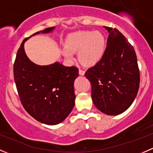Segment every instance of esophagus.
Wrapping results in <instances>:
<instances>
[{"label": "esophagus", "mask_w": 153, "mask_h": 153, "mask_svg": "<svg viewBox=\"0 0 153 153\" xmlns=\"http://www.w3.org/2000/svg\"><path fill=\"white\" fill-rule=\"evenodd\" d=\"M79 74L81 75H84V74H85V71L83 70V69H79Z\"/></svg>", "instance_id": "1"}]
</instances>
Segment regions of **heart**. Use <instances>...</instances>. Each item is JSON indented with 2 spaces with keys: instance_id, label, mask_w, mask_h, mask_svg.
<instances>
[{
  "instance_id": "obj_1",
  "label": "heart",
  "mask_w": 153,
  "mask_h": 153,
  "mask_svg": "<svg viewBox=\"0 0 153 153\" xmlns=\"http://www.w3.org/2000/svg\"><path fill=\"white\" fill-rule=\"evenodd\" d=\"M105 51V38L99 32L79 31L71 34L61 49L63 55L69 61L75 58L74 52H78L79 61L87 67L98 64Z\"/></svg>"
}]
</instances>
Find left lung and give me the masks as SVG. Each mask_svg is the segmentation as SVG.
Wrapping results in <instances>:
<instances>
[{"instance_id": "left-lung-1", "label": "left lung", "mask_w": 153, "mask_h": 153, "mask_svg": "<svg viewBox=\"0 0 153 153\" xmlns=\"http://www.w3.org/2000/svg\"><path fill=\"white\" fill-rule=\"evenodd\" d=\"M104 28L109 32L106 50L85 76L92 85V101L97 109L106 115H117L135 100L140 73L133 47L117 29Z\"/></svg>"}]
</instances>
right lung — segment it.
Segmentation results:
<instances>
[{
  "instance_id": "add662e5",
  "label": "right lung",
  "mask_w": 153,
  "mask_h": 153,
  "mask_svg": "<svg viewBox=\"0 0 153 153\" xmlns=\"http://www.w3.org/2000/svg\"><path fill=\"white\" fill-rule=\"evenodd\" d=\"M55 27L37 32L25 38L17 52L14 78L22 105L35 120L56 125L64 121L75 106L74 81L78 69L59 62L41 66L31 61L24 50V43L34 35L49 34Z\"/></svg>"
}]
</instances>
